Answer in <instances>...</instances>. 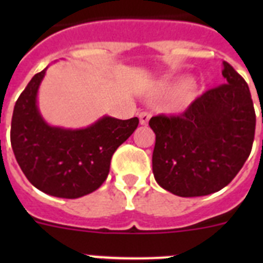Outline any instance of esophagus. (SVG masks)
<instances>
[{
    "instance_id": "1",
    "label": "esophagus",
    "mask_w": 263,
    "mask_h": 263,
    "mask_svg": "<svg viewBox=\"0 0 263 263\" xmlns=\"http://www.w3.org/2000/svg\"><path fill=\"white\" fill-rule=\"evenodd\" d=\"M150 117H152V115H150V113H147V111H142V113H139V124L147 125Z\"/></svg>"
}]
</instances>
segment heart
<instances>
[{
	"label": "heart",
	"mask_w": 263,
	"mask_h": 263,
	"mask_svg": "<svg viewBox=\"0 0 263 263\" xmlns=\"http://www.w3.org/2000/svg\"><path fill=\"white\" fill-rule=\"evenodd\" d=\"M192 84H194V79L185 76V78L179 79L176 83H174V84L170 87V92L174 95H180L183 93V92H185L188 88H191Z\"/></svg>",
	"instance_id": "heart-1"
}]
</instances>
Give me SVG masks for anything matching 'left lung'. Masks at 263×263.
<instances>
[{"label":"left lung","instance_id":"1","mask_svg":"<svg viewBox=\"0 0 263 263\" xmlns=\"http://www.w3.org/2000/svg\"><path fill=\"white\" fill-rule=\"evenodd\" d=\"M225 84L196 99L180 116H155L153 174L166 191L182 197L220 191L252 152L255 111L242 76L222 62Z\"/></svg>","mask_w":263,"mask_h":263}]
</instances>
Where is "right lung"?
Here are the masks:
<instances>
[{
	"instance_id": "1",
	"label": "right lung",
	"mask_w": 263,
	"mask_h": 263,
	"mask_svg": "<svg viewBox=\"0 0 263 263\" xmlns=\"http://www.w3.org/2000/svg\"><path fill=\"white\" fill-rule=\"evenodd\" d=\"M47 68L34 75L15 103L11 147L23 174L39 191L78 199L105 182L111 155L133 134L139 121L103 116L81 129L50 125L38 106V90Z\"/></svg>"
}]
</instances>
